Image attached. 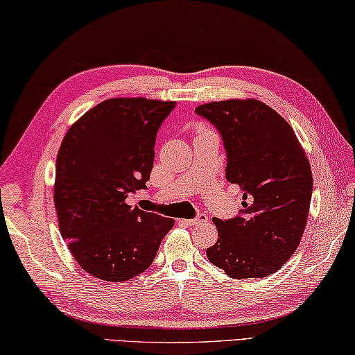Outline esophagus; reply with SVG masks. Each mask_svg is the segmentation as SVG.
Wrapping results in <instances>:
<instances>
[{
    "label": "esophagus",
    "instance_id": "esophagus-1",
    "mask_svg": "<svg viewBox=\"0 0 355 355\" xmlns=\"http://www.w3.org/2000/svg\"><path fill=\"white\" fill-rule=\"evenodd\" d=\"M204 221H207V215L206 214H200V215L196 216V218L185 220L184 223H185V225H189V226H193V225H200V223H204Z\"/></svg>",
    "mask_w": 355,
    "mask_h": 355
}]
</instances>
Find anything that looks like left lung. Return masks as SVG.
<instances>
[{
  "instance_id": "obj_1",
  "label": "left lung",
  "mask_w": 355,
  "mask_h": 355,
  "mask_svg": "<svg viewBox=\"0 0 355 355\" xmlns=\"http://www.w3.org/2000/svg\"><path fill=\"white\" fill-rule=\"evenodd\" d=\"M195 112L218 130L226 179L243 190L240 215L214 218L207 259L229 277H266L293 256L306 227L313 179L295 130L257 99L207 103Z\"/></svg>"
}]
</instances>
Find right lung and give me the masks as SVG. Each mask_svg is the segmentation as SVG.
Wrapping results in <instances>:
<instances>
[{
  "label": "right lung",
  "instance_id": "add662e5",
  "mask_svg": "<svg viewBox=\"0 0 355 355\" xmlns=\"http://www.w3.org/2000/svg\"><path fill=\"white\" fill-rule=\"evenodd\" d=\"M174 101L112 98L68 129L55 160L60 235L89 275L124 282L153 263L174 221L128 204L146 189L159 128Z\"/></svg>",
  "mask_w": 355,
  "mask_h": 355
}]
</instances>
